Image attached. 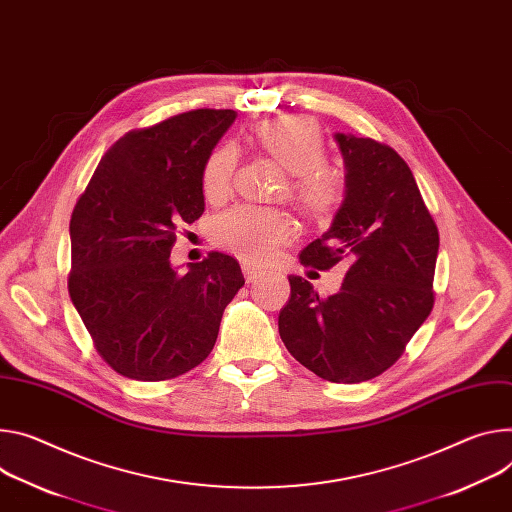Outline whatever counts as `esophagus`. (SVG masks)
<instances>
[{"label": "esophagus", "mask_w": 512, "mask_h": 512, "mask_svg": "<svg viewBox=\"0 0 512 512\" xmlns=\"http://www.w3.org/2000/svg\"><path fill=\"white\" fill-rule=\"evenodd\" d=\"M243 273H245V280L249 282V284H253V282H257L259 277L263 275L259 269H255V267H251V265H243Z\"/></svg>", "instance_id": "34e87169"}]
</instances>
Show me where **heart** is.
Masks as SVG:
<instances>
[{"mask_svg":"<svg viewBox=\"0 0 512 512\" xmlns=\"http://www.w3.org/2000/svg\"><path fill=\"white\" fill-rule=\"evenodd\" d=\"M257 143L290 175L288 198L314 218L331 214L343 200V177L324 167V141L320 128L306 116H286L257 126ZM237 149L222 145L212 151L202 171L206 200L220 202L230 194L237 169ZM214 241L224 251L249 265L269 263L277 249L292 241V220L273 208L239 204L220 214L214 222Z\"/></svg>","mask_w":512,"mask_h":512,"instance_id":"1","label":"heart"}]
</instances>
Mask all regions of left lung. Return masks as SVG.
I'll use <instances>...</instances> for the list:
<instances>
[{
    "label": "left lung",
    "mask_w": 512,
    "mask_h": 512,
    "mask_svg": "<svg viewBox=\"0 0 512 512\" xmlns=\"http://www.w3.org/2000/svg\"><path fill=\"white\" fill-rule=\"evenodd\" d=\"M345 196L300 263L349 261L341 290L322 298L300 275L280 312L288 351L322 380L359 384L394 365L433 310L439 232L404 159L371 138L335 132Z\"/></svg>",
    "instance_id": "obj_1"
}]
</instances>
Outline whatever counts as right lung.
Segmentation results:
<instances>
[{"label": "right lung", "mask_w": 512, "mask_h": 512, "mask_svg": "<svg viewBox=\"0 0 512 512\" xmlns=\"http://www.w3.org/2000/svg\"><path fill=\"white\" fill-rule=\"evenodd\" d=\"M235 118L192 110L124 134L75 204L69 296L124 378L161 382L200 365L245 286L239 261L218 251L185 273L171 263L175 228L202 216L204 165Z\"/></svg>", "instance_id": "add662e5"}]
</instances>
